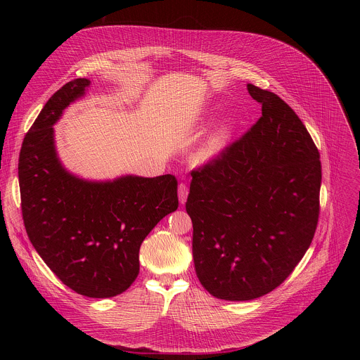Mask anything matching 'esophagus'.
Returning <instances> with one entry per match:
<instances>
[{
	"instance_id": "obj_1",
	"label": "esophagus",
	"mask_w": 360,
	"mask_h": 360,
	"mask_svg": "<svg viewBox=\"0 0 360 360\" xmlns=\"http://www.w3.org/2000/svg\"><path fill=\"white\" fill-rule=\"evenodd\" d=\"M178 198H179V202L181 203H185L186 202V198H188V186L185 182H181L179 186H178Z\"/></svg>"
}]
</instances>
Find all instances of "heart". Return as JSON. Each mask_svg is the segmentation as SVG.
<instances>
[{
    "label": "heart",
    "instance_id": "obj_1",
    "mask_svg": "<svg viewBox=\"0 0 360 360\" xmlns=\"http://www.w3.org/2000/svg\"><path fill=\"white\" fill-rule=\"evenodd\" d=\"M226 136H228V129L226 128H224V129L218 131L217 134H214L207 142L203 143V146L198 150L196 161L198 162H207V161L212 160L214 157H217L218 153L222 150V148L225 146Z\"/></svg>",
    "mask_w": 360,
    "mask_h": 360
}]
</instances>
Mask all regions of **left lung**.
Listing matches in <instances>:
<instances>
[{
    "label": "left lung",
    "instance_id": "obj_1",
    "mask_svg": "<svg viewBox=\"0 0 360 360\" xmlns=\"http://www.w3.org/2000/svg\"><path fill=\"white\" fill-rule=\"evenodd\" d=\"M262 117L191 175L186 212L199 282L250 300L276 289L311 246L319 221V150L276 94L248 84Z\"/></svg>",
    "mask_w": 360,
    "mask_h": 360
}]
</instances>
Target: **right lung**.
<instances>
[{
  "label": "right lung",
  "mask_w": 360,
  "mask_h": 360,
  "mask_svg": "<svg viewBox=\"0 0 360 360\" xmlns=\"http://www.w3.org/2000/svg\"><path fill=\"white\" fill-rule=\"evenodd\" d=\"M88 85L77 78L61 86L25 134L21 211L32 246L64 285L88 297H112L136 279L146 235L176 211L178 181L168 174L86 182L61 167L53 125Z\"/></svg>",
  "instance_id": "add662e5"
}]
</instances>
